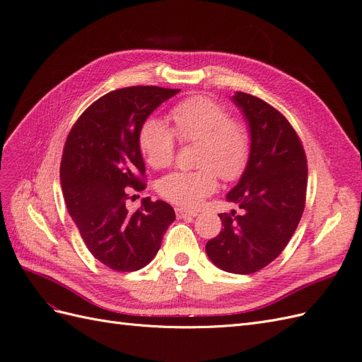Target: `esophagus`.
Returning a JSON list of instances; mask_svg holds the SVG:
<instances>
[{"label": "esophagus", "mask_w": 362, "mask_h": 362, "mask_svg": "<svg viewBox=\"0 0 362 362\" xmlns=\"http://www.w3.org/2000/svg\"><path fill=\"white\" fill-rule=\"evenodd\" d=\"M175 213H177L178 218H192V217L198 216V213L189 211V210H185V208H175Z\"/></svg>", "instance_id": "obj_1"}]
</instances>
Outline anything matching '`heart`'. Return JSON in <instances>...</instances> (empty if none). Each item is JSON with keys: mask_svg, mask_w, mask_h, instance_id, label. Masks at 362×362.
Masks as SVG:
<instances>
[{"mask_svg": "<svg viewBox=\"0 0 362 362\" xmlns=\"http://www.w3.org/2000/svg\"><path fill=\"white\" fill-rule=\"evenodd\" d=\"M173 129L164 120L151 116L139 129V146L154 169L168 168L175 157L177 139L196 141V164L192 172H172L158 182V192L173 204L194 208L217 189V174L226 181L237 180L250 156V134L238 119L229 117L225 105L208 96H192L170 112Z\"/></svg>", "mask_w": 362, "mask_h": 362, "instance_id": "heart-1", "label": "heart"}]
</instances>
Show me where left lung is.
Masks as SVG:
<instances>
[{
  "label": "left lung",
  "mask_w": 362,
  "mask_h": 362,
  "mask_svg": "<svg viewBox=\"0 0 362 362\" xmlns=\"http://www.w3.org/2000/svg\"><path fill=\"white\" fill-rule=\"evenodd\" d=\"M231 101L250 134L246 169L226 194L243 214H218L223 229L205 252L218 269L249 275L270 264L290 242L305 208L308 169L298 134L276 108L243 92Z\"/></svg>",
  "instance_id": "8db88e82"
}]
</instances>
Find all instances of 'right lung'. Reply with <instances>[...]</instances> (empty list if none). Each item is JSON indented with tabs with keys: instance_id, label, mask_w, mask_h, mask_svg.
<instances>
[{
	"instance_id": "add662e5",
	"label": "right lung",
	"mask_w": 362,
	"mask_h": 362,
	"mask_svg": "<svg viewBox=\"0 0 362 362\" xmlns=\"http://www.w3.org/2000/svg\"><path fill=\"white\" fill-rule=\"evenodd\" d=\"M178 92L133 86L107 93L78 117L64 144L60 181L68 211L90 254L116 272L149 264L175 221L168 202L145 198L131 213L125 201L146 187L140 125Z\"/></svg>"
}]
</instances>
